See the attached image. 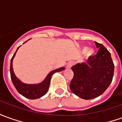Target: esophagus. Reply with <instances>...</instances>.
<instances>
[{
    "label": "esophagus",
    "instance_id": "obj_1",
    "mask_svg": "<svg viewBox=\"0 0 122 122\" xmlns=\"http://www.w3.org/2000/svg\"><path fill=\"white\" fill-rule=\"evenodd\" d=\"M74 65V62H73V61H70V62H69L67 65V68L68 69H69V68H71Z\"/></svg>",
    "mask_w": 122,
    "mask_h": 122
}]
</instances>
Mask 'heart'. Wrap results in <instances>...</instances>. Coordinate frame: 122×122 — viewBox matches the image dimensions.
I'll list each match as a JSON object with an SVG mask.
<instances>
[{
	"label": "heart",
	"mask_w": 122,
	"mask_h": 122,
	"mask_svg": "<svg viewBox=\"0 0 122 122\" xmlns=\"http://www.w3.org/2000/svg\"><path fill=\"white\" fill-rule=\"evenodd\" d=\"M86 50H87V49L85 48V49H84V51H86ZM93 53H94V51H93V50H92V49H89L87 50V55H88L89 56H90V55H92L93 54Z\"/></svg>",
	"instance_id": "1"
}]
</instances>
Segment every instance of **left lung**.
<instances>
[{"label":"left lung","instance_id":"left-lung-1","mask_svg":"<svg viewBox=\"0 0 122 122\" xmlns=\"http://www.w3.org/2000/svg\"><path fill=\"white\" fill-rule=\"evenodd\" d=\"M99 49L87 63H77L71 67L74 73L70 83L72 92L80 98L91 99L101 96L112 83L114 64L110 53L103 45L95 42Z\"/></svg>","mask_w":122,"mask_h":122}]
</instances>
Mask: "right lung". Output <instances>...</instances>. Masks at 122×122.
Returning <instances> with one entry per match:
<instances>
[{"label":"right lung","instance_id":"add662e5","mask_svg":"<svg viewBox=\"0 0 122 122\" xmlns=\"http://www.w3.org/2000/svg\"><path fill=\"white\" fill-rule=\"evenodd\" d=\"M19 47H19L17 48L16 52L15 53V54L13 55L12 59L10 60V77H11V79H12V83H13L14 86L15 87L16 89L18 91V92L20 94H21L23 96L25 97L28 99H38L41 97L43 96L44 95H45L46 93L47 92L49 87V85H50L51 78L53 74H54L55 73H56V72H59L64 70L65 68H59L57 69H55V70L51 71L47 75L46 78L43 81H42L39 84H26V83H24L22 81H20L19 79L16 77L15 74L13 71V68H12V61H13V59L15 56L16 51L19 49Z\"/></svg>","mask_w":122,"mask_h":122}]
</instances>
